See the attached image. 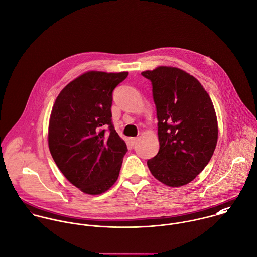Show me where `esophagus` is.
<instances>
[{"instance_id": "esophagus-1", "label": "esophagus", "mask_w": 257, "mask_h": 257, "mask_svg": "<svg viewBox=\"0 0 257 257\" xmlns=\"http://www.w3.org/2000/svg\"><path fill=\"white\" fill-rule=\"evenodd\" d=\"M137 141H138V138H137V137H133V138H130V139H129V142H130L131 146H134V145H136Z\"/></svg>"}]
</instances>
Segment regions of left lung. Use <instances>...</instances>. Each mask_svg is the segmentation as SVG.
<instances>
[{
	"label": "left lung",
	"instance_id": "left-lung-1",
	"mask_svg": "<svg viewBox=\"0 0 257 257\" xmlns=\"http://www.w3.org/2000/svg\"><path fill=\"white\" fill-rule=\"evenodd\" d=\"M141 74L152 82L160 143L148 168L161 183L182 187L214 152L218 127L213 104L200 81L178 67L158 66Z\"/></svg>",
	"mask_w": 257,
	"mask_h": 257
}]
</instances>
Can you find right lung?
Returning <instances> with one entry per match:
<instances>
[{"instance_id": "right-lung-1", "label": "right lung", "mask_w": 257, "mask_h": 257, "mask_svg": "<svg viewBox=\"0 0 257 257\" xmlns=\"http://www.w3.org/2000/svg\"><path fill=\"white\" fill-rule=\"evenodd\" d=\"M127 76V71H87L69 82L52 106L51 154L63 176L85 194L100 195L118 179L127 146L112 124V92Z\"/></svg>"}]
</instances>
